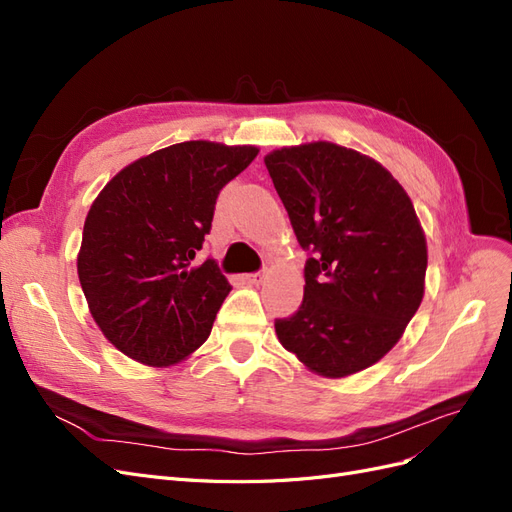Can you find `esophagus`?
<instances>
[{"label":"esophagus","mask_w":512,"mask_h":512,"mask_svg":"<svg viewBox=\"0 0 512 512\" xmlns=\"http://www.w3.org/2000/svg\"><path fill=\"white\" fill-rule=\"evenodd\" d=\"M265 269H262V271H254V273H250V275H245V280L247 282H250V284H260L262 280H265Z\"/></svg>","instance_id":"obj_1"}]
</instances>
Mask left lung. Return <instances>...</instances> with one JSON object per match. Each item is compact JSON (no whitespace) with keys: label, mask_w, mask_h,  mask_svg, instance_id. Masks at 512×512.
I'll return each mask as SVG.
<instances>
[{"label":"left lung","mask_w":512,"mask_h":512,"mask_svg":"<svg viewBox=\"0 0 512 512\" xmlns=\"http://www.w3.org/2000/svg\"><path fill=\"white\" fill-rule=\"evenodd\" d=\"M305 260L297 312L275 320L282 346L329 378L380 361L425 292L427 243L412 200L363 153L333 143L265 158Z\"/></svg>","instance_id":"left-lung-1"}]
</instances>
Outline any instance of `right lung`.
I'll return each instance as SVG.
<instances>
[{"label":"right lung","instance_id":"add662e5","mask_svg":"<svg viewBox=\"0 0 512 512\" xmlns=\"http://www.w3.org/2000/svg\"><path fill=\"white\" fill-rule=\"evenodd\" d=\"M256 156L247 145H170L123 168L94 200L79 280L100 331L130 359L173 365L209 337L232 286L196 254L220 190Z\"/></svg>","mask_w":512,"mask_h":512}]
</instances>
